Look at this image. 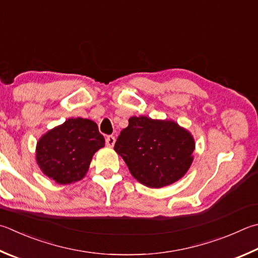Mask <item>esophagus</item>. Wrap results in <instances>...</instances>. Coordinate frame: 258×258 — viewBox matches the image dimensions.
<instances>
[{
    "label": "esophagus",
    "instance_id": "obj_1",
    "mask_svg": "<svg viewBox=\"0 0 258 258\" xmlns=\"http://www.w3.org/2000/svg\"><path fill=\"white\" fill-rule=\"evenodd\" d=\"M116 142V139L113 135H109V137L106 138V144L107 147H114V144Z\"/></svg>",
    "mask_w": 258,
    "mask_h": 258
}]
</instances>
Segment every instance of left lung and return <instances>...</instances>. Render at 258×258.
<instances>
[{
    "instance_id": "obj_1",
    "label": "left lung",
    "mask_w": 258,
    "mask_h": 258,
    "mask_svg": "<svg viewBox=\"0 0 258 258\" xmlns=\"http://www.w3.org/2000/svg\"><path fill=\"white\" fill-rule=\"evenodd\" d=\"M131 175L150 188H161L185 176L194 160L195 140L171 119L133 116L114 147Z\"/></svg>"
}]
</instances>
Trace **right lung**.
Masks as SVG:
<instances>
[{
	"mask_svg": "<svg viewBox=\"0 0 258 258\" xmlns=\"http://www.w3.org/2000/svg\"><path fill=\"white\" fill-rule=\"evenodd\" d=\"M104 147L105 139L95 121L69 118L38 140L36 161L49 179L69 185L86 176L93 154Z\"/></svg>",
	"mask_w": 258,
	"mask_h": 258,
	"instance_id": "obj_1",
	"label": "right lung"
}]
</instances>
